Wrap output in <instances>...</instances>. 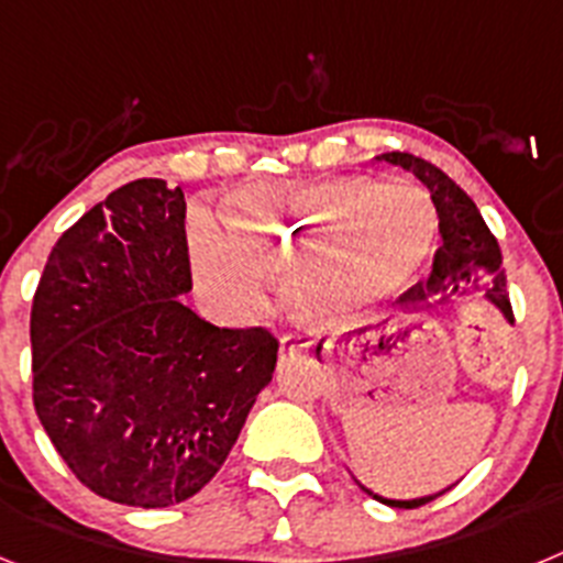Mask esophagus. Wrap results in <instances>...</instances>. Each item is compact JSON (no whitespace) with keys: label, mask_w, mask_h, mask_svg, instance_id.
<instances>
[{"label":"esophagus","mask_w":563,"mask_h":563,"mask_svg":"<svg viewBox=\"0 0 563 563\" xmlns=\"http://www.w3.org/2000/svg\"><path fill=\"white\" fill-rule=\"evenodd\" d=\"M310 350V338L305 332H287L282 338V352H290V355H305Z\"/></svg>","instance_id":"obj_1"}]
</instances>
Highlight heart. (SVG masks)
<instances>
[{"label": "heart", "mask_w": 563, "mask_h": 563, "mask_svg": "<svg viewBox=\"0 0 563 563\" xmlns=\"http://www.w3.org/2000/svg\"><path fill=\"white\" fill-rule=\"evenodd\" d=\"M225 220L258 267L290 276L292 301L316 321H350L386 305L437 242L426 194L369 180L253 188L233 197Z\"/></svg>", "instance_id": "1"}]
</instances>
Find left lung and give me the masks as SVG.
<instances>
[{"label": "left lung", "mask_w": 563, "mask_h": 563, "mask_svg": "<svg viewBox=\"0 0 563 563\" xmlns=\"http://www.w3.org/2000/svg\"><path fill=\"white\" fill-rule=\"evenodd\" d=\"M377 161L389 163V166L406 168L409 174H415L417 180L431 191V202L437 208V217H440V233L442 245L434 253V267H431L429 278L426 282H417L409 292L402 298H409V310H431L434 301H449L454 296H465V292L485 290L487 301L496 305L501 310V316L507 321H514V307H510V298H507V276L505 267H501V251L496 236L490 233V228L482 220L479 208L474 206V200L451 180L449 174L440 172L434 163L415 157L409 152H386L380 154ZM321 350V346H318ZM361 485V482H357ZM372 499L383 501L389 507H420L434 501L437 496H420V499H383V496L372 494L369 487H363ZM451 490V487H449Z\"/></svg>", "instance_id": "left-lung-1"}]
</instances>
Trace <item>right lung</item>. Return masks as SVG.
Segmentation results:
<instances>
[{
    "label": "right lung",
    "instance_id": "1",
    "mask_svg": "<svg viewBox=\"0 0 563 563\" xmlns=\"http://www.w3.org/2000/svg\"><path fill=\"white\" fill-rule=\"evenodd\" d=\"M188 290L186 197L154 177L89 208L38 278L33 406L76 479L118 505L200 494L273 380L276 335L213 327Z\"/></svg>",
    "mask_w": 563,
    "mask_h": 563
}]
</instances>
